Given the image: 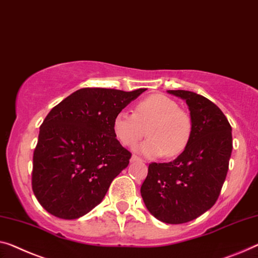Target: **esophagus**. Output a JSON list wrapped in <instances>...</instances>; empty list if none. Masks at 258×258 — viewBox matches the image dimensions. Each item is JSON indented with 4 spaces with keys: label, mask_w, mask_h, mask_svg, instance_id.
Segmentation results:
<instances>
[{
    "label": "esophagus",
    "mask_w": 258,
    "mask_h": 258,
    "mask_svg": "<svg viewBox=\"0 0 258 258\" xmlns=\"http://www.w3.org/2000/svg\"><path fill=\"white\" fill-rule=\"evenodd\" d=\"M131 161L134 162V161H142V159H140V157L138 155H132V157H131Z\"/></svg>",
    "instance_id": "esophagus-1"
}]
</instances>
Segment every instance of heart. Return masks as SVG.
<instances>
[{
    "instance_id": "b5f03b06",
    "label": "heart",
    "mask_w": 258,
    "mask_h": 258,
    "mask_svg": "<svg viewBox=\"0 0 258 258\" xmlns=\"http://www.w3.org/2000/svg\"><path fill=\"white\" fill-rule=\"evenodd\" d=\"M112 126L114 136L127 147L136 145L147 128L149 139L138 146L137 151L151 157L164 153L169 157L178 155L186 148L192 133L189 114L171 98L160 94L138 102L134 112H118Z\"/></svg>"
}]
</instances>
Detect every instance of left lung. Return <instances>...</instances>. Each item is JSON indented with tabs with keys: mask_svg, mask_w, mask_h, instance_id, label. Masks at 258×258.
<instances>
[{
	"mask_svg": "<svg viewBox=\"0 0 258 258\" xmlns=\"http://www.w3.org/2000/svg\"><path fill=\"white\" fill-rule=\"evenodd\" d=\"M168 92L189 106L191 138L177 159L149 164L140 191L154 217L178 225L197 219L217 202L227 176L233 139L227 118L213 102L192 91Z\"/></svg>",
	"mask_w": 258,
	"mask_h": 258,
	"instance_id": "obj_1",
	"label": "left lung"
}]
</instances>
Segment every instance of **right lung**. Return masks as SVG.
<instances>
[{"instance_id": "add662e5", "label": "right lung", "mask_w": 258, "mask_h": 258, "mask_svg": "<svg viewBox=\"0 0 258 258\" xmlns=\"http://www.w3.org/2000/svg\"><path fill=\"white\" fill-rule=\"evenodd\" d=\"M146 89L83 88L49 111L33 152L32 190L48 213L78 219L103 201L132 156L113 119Z\"/></svg>"}]
</instances>
